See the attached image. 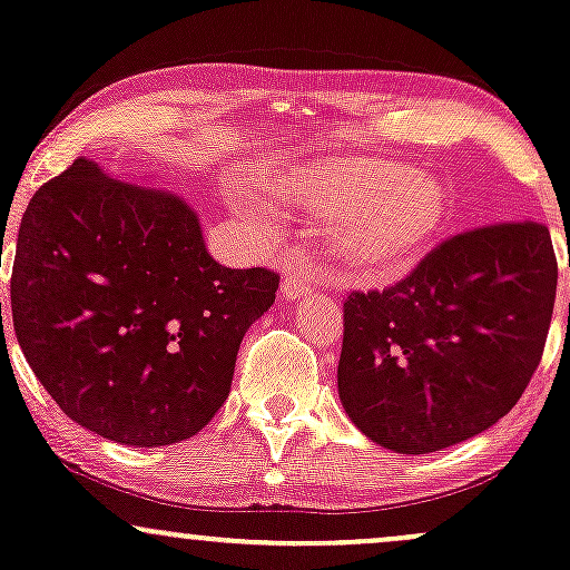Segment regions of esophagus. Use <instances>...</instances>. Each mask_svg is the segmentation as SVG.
Segmentation results:
<instances>
[{"instance_id":"34e87169","label":"esophagus","mask_w":570,"mask_h":570,"mask_svg":"<svg viewBox=\"0 0 570 570\" xmlns=\"http://www.w3.org/2000/svg\"><path fill=\"white\" fill-rule=\"evenodd\" d=\"M315 291V277L306 268H291L283 277V296L285 298H302L306 293Z\"/></svg>"}]
</instances>
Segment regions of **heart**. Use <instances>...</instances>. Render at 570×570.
Returning <instances> with one entry per match:
<instances>
[{"label":"heart","instance_id":"1","mask_svg":"<svg viewBox=\"0 0 570 570\" xmlns=\"http://www.w3.org/2000/svg\"><path fill=\"white\" fill-rule=\"evenodd\" d=\"M293 196L312 217L338 223L334 250L363 279L409 272L431 250L450 215L444 185L393 161L312 166L293 183ZM242 209L266 232L279 228L272 204L247 199Z\"/></svg>","mask_w":570,"mask_h":570}]
</instances>
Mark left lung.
Wrapping results in <instances>:
<instances>
[{"instance_id": "obj_1", "label": "left lung", "mask_w": 570, "mask_h": 570, "mask_svg": "<svg viewBox=\"0 0 570 570\" xmlns=\"http://www.w3.org/2000/svg\"><path fill=\"white\" fill-rule=\"evenodd\" d=\"M558 291L549 228L450 236L385 291L344 302L338 399L371 441L425 455L495 425L539 368Z\"/></svg>"}]
</instances>
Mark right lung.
Segmentation results:
<instances>
[{
	"mask_svg": "<svg viewBox=\"0 0 570 570\" xmlns=\"http://www.w3.org/2000/svg\"><path fill=\"white\" fill-rule=\"evenodd\" d=\"M277 287L268 268L217 264L180 196L78 158L23 213L12 328L67 417L118 444L166 446L228 399L242 336Z\"/></svg>",
	"mask_w": 570,
	"mask_h": 570,
	"instance_id": "obj_1",
	"label": "right lung"
}]
</instances>
